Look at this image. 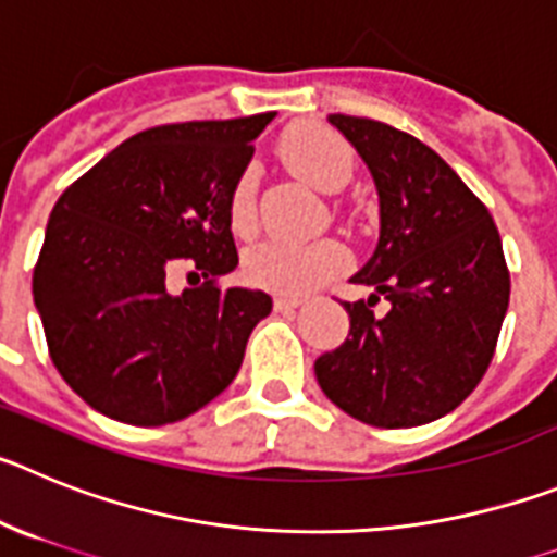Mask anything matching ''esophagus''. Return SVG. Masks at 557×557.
<instances>
[{
	"label": "esophagus",
	"instance_id": "34e87169",
	"mask_svg": "<svg viewBox=\"0 0 557 557\" xmlns=\"http://www.w3.org/2000/svg\"><path fill=\"white\" fill-rule=\"evenodd\" d=\"M299 305H302V299L299 297H274V310H280V313L299 308Z\"/></svg>",
	"mask_w": 557,
	"mask_h": 557
}]
</instances>
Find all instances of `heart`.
<instances>
[{
	"instance_id": "obj_1",
	"label": "heart",
	"mask_w": 557,
	"mask_h": 557,
	"mask_svg": "<svg viewBox=\"0 0 557 557\" xmlns=\"http://www.w3.org/2000/svg\"><path fill=\"white\" fill-rule=\"evenodd\" d=\"M285 163L299 177L319 185L324 191L341 188L352 177L355 154L338 133L319 124L290 129L280 141ZM255 191L258 180L255 169H244L230 191V224L235 233H249L255 227ZM349 267L347 247L335 238H315V242H285V238H269L244 255V274L258 288L274 290V294H308L315 285L327 283L338 272Z\"/></svg>"
}]
</instances>
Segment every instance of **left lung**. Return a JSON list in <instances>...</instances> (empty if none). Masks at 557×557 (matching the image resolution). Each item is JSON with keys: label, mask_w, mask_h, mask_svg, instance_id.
<instances>
[{"label": "left lung", "mask_w": 557, "mask_h": 557, "mask_svg": "<svg viewBox=\"0 0 557 557\" xmlns=\"http://www.w3.org/2000/svg\"><path fill=\"white\" fill-rule=\"evenodd\" d=\"M372 172L380 242L344 302L349 338L315 360L330 403L372 428H419L458 408L483 380L510 299L503 238L488 208L428 144L374 119L333 113ZM389 299L383 317L379 297Z\"/></svg>", "instance_id": "obj_1"}]
</instances>
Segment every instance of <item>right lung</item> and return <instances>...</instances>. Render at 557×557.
<instances>
[{
    "instance_id": "add662e5",
    "label": "right lung",
    "mask_w": 557,
    "mask_h": 557,
    "mask_svg": "<svg viewBox=\"0 0 557 557\" xmlns=\"http://www.w3.org/2000/svg\"><path fill=\"white\" fill-rule=\"evenodd\" d=\"M272 119L144 129L54 205L35 308L54 369L99 413L135 428L180 422L242 369L272 297L219 285L238 267L227 202ZM177 268L203 285L174 298Z\"/></svg>"
}]
</instances>
